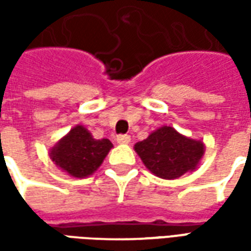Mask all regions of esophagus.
<instances>
[{"instance_id": "esophagus-1", "label": "esophagus", "mask_w": 251, "mask_h": 251, "mask_svg": "<svg viewBox=\"0 0 251 251\" xmlns=\"http://www.w3.org/2000/svg\"><path fill=\"white\" fill-rule=\"evenodd\" d=\"M117 142L118 144H129L130 142V136H127V134H120V136H117Z\"/></svg>"}]
</instances>
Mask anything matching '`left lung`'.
I'll list each match as a JSON object with an SVG mask.
<instances>
[{
  "instance_id": "obj_1",
  "label": "left lung",
  "mask_w": 251,
  "mask_h": 251,
  "mask_svg": "<svg viewBox=\"0 0 251 251\" xmlns=\"http://www.w3.org/2000/svg\"><path fill=\"white\" fill-rule=\"evenodd\" d=\"M134 151L152 174L161 179H177L196 168L204 145L181 136L171 126H163L147 140L137 142Z\"/></svg>"
}]
</instances>
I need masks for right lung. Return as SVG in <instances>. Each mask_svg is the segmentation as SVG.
<instances>
[{"label":"right lung","mask_w":251,"mask_h":251,"mask_svg":"<svg viewBox=\"0 0 251 251\" xmlns=\"http://www.w3.org/2000/svg\"><path fill=\"white\" fill-rule=\"evenodd\" d=\"M113 148L107 138L95 140L83 126L77 125L51 151L52 161L74 177H86L99 168Z\"/></svg>","instance_id":"obj_1"}]
</instances>
